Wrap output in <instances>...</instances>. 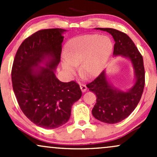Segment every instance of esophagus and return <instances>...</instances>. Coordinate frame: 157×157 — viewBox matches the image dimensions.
Segmentation results:
<instances>
[{
    "instance_id": "34e87169",
    "label": "esophagus",
    "mask_w": 157,
    "mask_h": 157,
    "mask_svg": "<svg viewBox=\"0 0 157 157\" xmlns=\"http://www.w3.org/2000/svg\"><path fill=\"white\" fill-rule=\"evenodd\" d=\"M80 87L81 91H82V92H86V90H87V87H86V85H84V84H80Z\"/></svg>"
}]
</instances>
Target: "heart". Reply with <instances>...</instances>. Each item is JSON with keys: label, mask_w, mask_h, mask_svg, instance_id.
I'll return each mask as SVG.
<instances>
[{"label": "heart", "mask_w": 157, "mask_h": 157, "mask_svg": "<svg viewBox=\"0 0 157 157\" xmlns=\"http://www.w3.org/2000/svg\"><path fill=\"white\" fill-rule=\"evenodd\" d=\"M113 42L109 37L89 34L68 41L65 48L66 58L61 61L63 69L72 76L80 64L82 75L94 77L102 71L113 52Z\"/></svg>", "instance_id": "obj_1"}]
</instances>
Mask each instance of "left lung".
Listing matches in <instances>:
<instances>
[{
	"instance_id": "obj_1",
	"label": "left lung",
	"mask_w": 157,
	"mask_h": 157,
	"mask_svg": "<svg viewBox=\"0 0 157 157\" xmlns=\"http://www.w3.org/2000/svg\"><path fill=\"white\" fill-rule=\"evenodd\" d=\"M95 29L112 35L115 41L113 55L129 59L134 70L136 81L133 87L127 91L113 87L108 81L105 71L86 85L97 96V102L92 109L93 116L102 122L117 123L134 111L141 99L145 86L143 58L132 40L125 33L111 28Z\"/></svg>"
}]
</instances>
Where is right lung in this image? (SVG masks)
<instances>
[{
    "instance_id": "obj_1",
    "label": "right lung",
    "mask_w": 157,
    "mask_h": 157,
    "mask_svg": "<svg viewBox=\"0 0 157 157\" xmlns=\"http://www.w3.org/2000/svg\"><path fill=\"white\" fill-rule=\"evenodd\" d=\"M64 32L48 29L32 34L20 46L12 68V88L20 108L29 120L44 128L66 123L71 106L82 96L77 82H61L55 74Z\"/></svg>"
}]
</instances>
